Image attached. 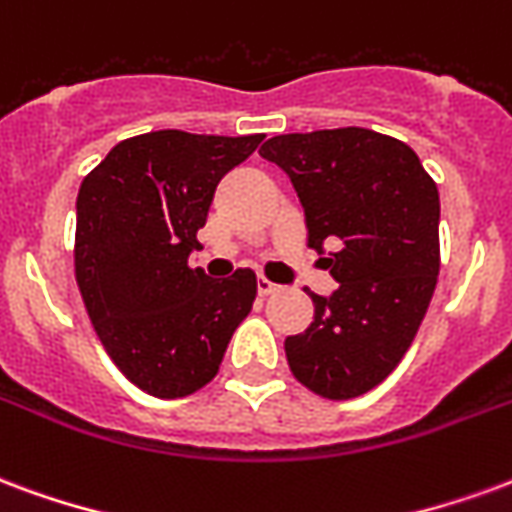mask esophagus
<instances>
[{"label": "esophagus", "mask_w": 512, "mask_h": 512, "mask_svg": "<svg viewBox=\"0 0 512 512\" xmlns=\"http://www.w3.org/2000/svg\"><path fill=\"white\" fill-rule=\"evenodd\" d=\"M278 289H281V286H278V283L267 281V278H259V281H256V292H259L261 297H267V294H275Z\"/></svg>", "instance_id": "obj_1"}]
</instances>
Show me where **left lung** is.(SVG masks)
Returning a JSON list of instances; mask_svg holds the SVG:
<instances>
[{
    "instance_id": "1",
    "label": "left lung",
    "mask_w": 512,
    "mask_h": 512,
    "mask_svg": "<svg viewBox=\"0 0 512 512\" xmlns=\"http://www.w3.org/2000/svg\"><path fill=\"white\" fill-rule=\"evenodd\" d=\"M264 160L292 179L308 245L333 248L330 297L311 294L313 322L286 338L292 374L324 398L384 382L412 346L439 275V190L412 147L365 128L286 133Z\"/></svg>"
}]
</instances>
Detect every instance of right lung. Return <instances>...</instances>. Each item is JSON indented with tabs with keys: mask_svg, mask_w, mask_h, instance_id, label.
I'll use <instances>...</instances> for the list:
<instances>
[{
	"mask_svg": "<svg viewBox=\"0 0 512 512\" xmlns=\"http://www.w3.org/2000/svg\"><path fill=\"white\" fill-rule=\"evenodd\" d=\"M253 136L155 130L119 141L81 182L76 281L103 349L155 398H182L218 374L256 300L253 270L212 281L190 270L215 188L261 144Z\"/></svg>",
	"mask_w": 512,
	"mask_h": 512,
	"instance_id": "right-lung-1",
	"label": "right lung"
}]
</instances>
